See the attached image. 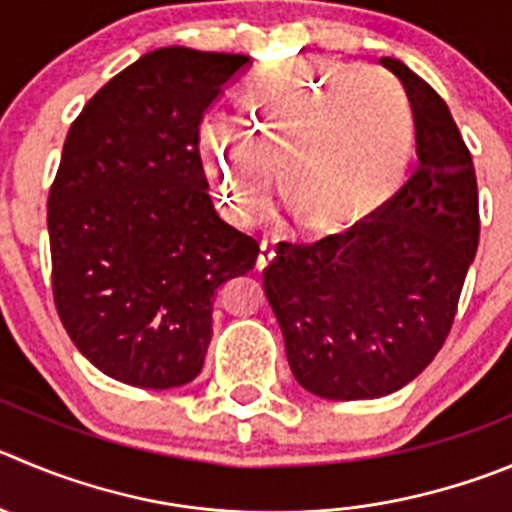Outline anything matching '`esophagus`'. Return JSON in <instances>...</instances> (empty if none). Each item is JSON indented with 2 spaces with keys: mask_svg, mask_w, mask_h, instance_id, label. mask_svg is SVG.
I'll use <instances>...</instances> for the list:
<instances>
[{
  "mask_svg": "<svg viewBox=\"0 0 512 512\" xmlns=\"http://www.w3.org/2000/svg\"><path fill=\"white\" fill-rule=\"evenodd\" d=\"M272 260H275V247H272V242L265 240L260 245V255H257V270H265Z\"/></svg>",
  "mask_w": 512,
  "mask_h": 512,
  "instance_id": "obj_1",
  "label": "esophagus"
}]
</instances>
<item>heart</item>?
<instances>
[{"label": "heart", "instance_id": "heart-1", "mask_svg": "<svg viewBox=\"0 0 512 512\" xmlns=\"http://www.w3.org/2000/svg\"><path fill=\"white\" fill-rule=\"evenodd\" d=\"M414 118L394 80L361 62L300 57L252 78L240 128L199 133L207 179L229 217L255 224L283 191L313 232L341 227L391 197L407 174Z\"/></svg>", "mask_w": 512, "mask_h": 512}]
</instances>
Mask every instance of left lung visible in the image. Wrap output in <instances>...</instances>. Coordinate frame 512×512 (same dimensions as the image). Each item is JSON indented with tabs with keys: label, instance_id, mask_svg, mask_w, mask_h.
<instances>
[{
	"label": "left lung",
	"instance_id": "8db88e82",
	"mask_svg": "<svg viewBox=\"0 0 512 512\" xmlns=\"http://www.w3.org/2000/svg\"><path fill=\"white\" fill-rule=\"evenodd\" d=\"M381 65L412 105V176L346 234L280 242L265 270L295 381L333 401L394 394L432 364L480 240L475 166L450 108L401 60Z\"/></svg>",
	"mask_w": 512,
	"mask_h": 512
}]
</instances>
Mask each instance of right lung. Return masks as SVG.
<instances>
[{
    "instance_id": "1",
    "label": "right lung",
    "mask_w": 512,
    "mask_h": 512,
    "mask_svg": "<svg viewBox=\"0 0 512 512\" xmlns=\"http://www.w3.org/2000/svg\"><path fill=\"white\" fill-rule=\"evenodd\" d=\"M247 55L161 47L108 80L62 146L47 202L52 293L78 351L105 376L174 389L199 376L217 290L260 245L224 222L199 126Z\"/></svg>"
}]
</instances>
